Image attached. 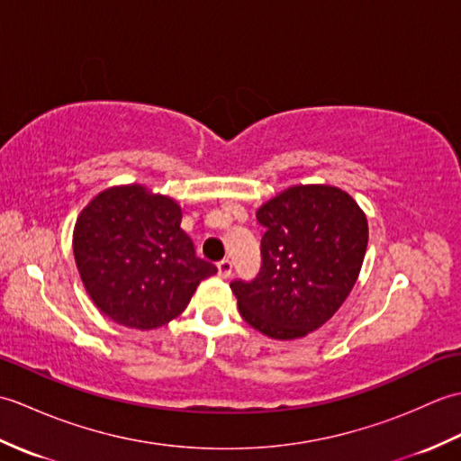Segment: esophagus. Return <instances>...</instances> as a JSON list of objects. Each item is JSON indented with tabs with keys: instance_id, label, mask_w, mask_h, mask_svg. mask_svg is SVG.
Wrapping results in <instances>:
<instances>
[{
	"instance_id": "34e87169",
	"label": "esophagus",
	"mask_w": 461,
	"mask_h": 461,
	"mask_svg": "<svg viewBox=\"0 0 461 461\" xmlns=\"http://www.w3.org/2000/svg\"><path fill=\"white\" fill-rule=\"evenodd\" d=\"M218 273H220V277H223V279L231 277V273H233V263H231L230 259H221V261L218 263Z\"/></svg>"
}]
</instances>
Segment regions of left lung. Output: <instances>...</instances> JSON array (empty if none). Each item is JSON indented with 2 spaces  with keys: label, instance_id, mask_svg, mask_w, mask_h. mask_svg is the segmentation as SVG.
I'll return each instance as SVG.
<instances>
[{
  "label": "left lung",
  "instance_id": "8db88e82",
  "mask_svg": "<svg viewBox=\"0 0 461 461\" xmlns=\"http://www.w3.org/2000/svg\"><path fill=\"white\" fill-rule=\"evenodd\" d=\"M261 267L230 283L241 317L279 340L305 337L335 315L358 277L368 223L332 185H293L258 210Z\"/></svg>",
  "mask_w": 461,
  "mask_h": 461
}]
</instances>
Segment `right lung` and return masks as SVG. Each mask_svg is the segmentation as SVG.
Instances as JSON below:
<instances>
[{
	"mask_svg": "<svg viewBox=\"0 0 461 461\" xmlns=\"http://www.w3.org/2000/svg\"><path fill=\"white\" fill-rule=\"evenodd\" d=\"M182 210L142 185L96 195L75 223L73 251L85 289L106 317L158 329L188 307L195 287L218 273L195 256Z\"/></svg>",
	"mask_w": 461,
	"mask_h": 461,
	"instance_id": "1",
	"label": "right lung"
}]
</instances>
